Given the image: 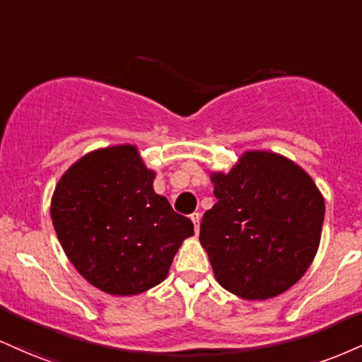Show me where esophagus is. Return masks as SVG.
Listing matches in <instances>:
<instances>
[{"instance_id":"1","label":"esophagus","mask_w":362,"mask_h":362,"mask_svg":"<svg viewBox=\"0 0 362 362\" xmlns=\"http://www.w3.org/2000/svg\"><path fill=\"white\" fill-rule=\"evenodd\" d=\"M190 219H192V223H194L195 234H199V226H200V214H199V212H194V214L190 216Z\"/></svg>"}]
</instances>
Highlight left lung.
<instances>
[{"label": "left lung", "mask_w": 362, "mask_h": 362, "mask_svg": "<svg viewBox=\"0 0 362 362\" xmlns=\"http://www.w3.org/2000/svg\"><path fill=\"white\" fill-rule=\"evenodd\" d=\"M217 202L200 223L217 283L245 300L281 295L319 251L325 200L293 160L247 150L229 172H211Z\"/></svg>", "instance_id": "1"}]
</instances>
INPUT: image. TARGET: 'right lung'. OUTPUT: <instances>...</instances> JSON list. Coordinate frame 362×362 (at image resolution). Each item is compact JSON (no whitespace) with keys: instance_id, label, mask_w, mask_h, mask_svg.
I'll return each instance as SVG.
<instances>
[{"instance_id":"1","label":"right lung","mask_w":362,"mask_h":362,"mask_svg":"<svg viewBox=\"0 0 362 362\" xmlns=\"http://www.w3.org/2000/svg\"><path fill=\"white\" fill-rule=\"evenodd\" d=\"M155 170L136 145L89 151L64 172L50 202L52 224L74 268L115 297L153 288L168 275L194 224L153 190Z\"/></svg>"}]
</instances>
